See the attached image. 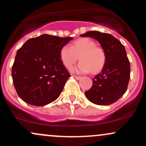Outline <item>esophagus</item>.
<instances>
[{"instance_id":"obj_1","label":"esophagus","mask_w":146,"mask_h":146,"mask_svg":"<svg viewBox=\"0 0 146 146\" xmlns=\"http://www.w3.org/2000/svg\"><path fill=\"white\" fill-rule=\"evenodd\" d=\"M73 77H74V78L76 79L77 80H80V79H81L82 78L81 77H80V76H76V75H73Z\"/></svg>"}]
</instances>
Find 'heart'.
I'll list each match as a JSON object with an SVG mask.
<instances>
[{
	"instance_id": "1",
	"label": "heart",
	"mask_w": 146,
	"mask_h": 146,
	"mask_svg": "<svg viewBox=\"0 0 146 146\" xmlns=\"http://www.w3.org/2000/svg\"><path fill=\"white\" fill-rule=\"evenodd\" d=\"M62 62L66 68L70 69L77 61L81 62L72 71L79 73H86L92 71L97 73L104 66L106 54L103 48L96 44L89 38H83L76 40L71 47L65 45L60 51Z\"/></svg>"
}]
</instances>
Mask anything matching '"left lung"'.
Instances as JSON below:
<instances>
[{
    "label": "left lung",
    "instance_id": "obj_1",
    "mask_svg": "<svg viewBox=\"0 0 146 146\" xmlns=\"http://www.w3.org/2000/svg\"><path fill=\"white\" fill-rule=\"evenodd\" d=\"M80 36L97 40L106 54L104 66L93 78V86L85 95L97 105L115 103L125 93L130 80V64L124 46L109 33L91 31Z\"/></svg>",
    "mask_w": 146,
    "mask_h": 146
}]
</instances>
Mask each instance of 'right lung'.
I'll return each instance as SVG.
<instances>
[{"label": "right lung", "mask_w": 146, "mask_h": 146, "mask_svg": "<svg viewBox=\"0 0 146 146\" xmlns=\"http://www.w3.org/2000/svg\"><path fill=\"white\" fill-rule=\"evenodd\" d=\"M73 39L43 34L29 39L18 50L11 75L23 101L41 106L60 96L71 76L60 60V51Z\"/></svg>", "instance_id": "obj_1"}]
</instances>
